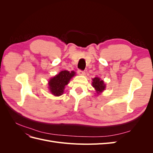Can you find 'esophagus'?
Wrapping results in <instances>:
<instances>
[{"label":"esophagus","instance_id":"obj_1","mask_svg":"<svg viewBox=\"0 0 153 153\" xmlns=\"http://www.w3.org/2000/svg\"><path fill=\"white\" fill-rule=\"evenodd\" d=\"M78 75H84L85 73V71L80 70V69H79V70H78Z\"/></svg>","mask_w":153,"mask_h":153}]
</instances>
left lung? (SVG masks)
<instances>
[{
  "instance_id": "1",
  "label": "left lung",
  "mask_w": 153,
  "mask_h": 153,
  "mask_svg": "<svg viewBox=\"0 0 153 153\" xmlns=\"http://www.w3.org/2000/svg\"><path fill=\"white\" fill-rule=\"evenodd\" d=\"M92 87L95 89L96 93L98 94L101 93L105 89L106 87V85L105 84L103 80H101V78L99 77H95L92 78Z\"/></svg>"
}]
</instances>
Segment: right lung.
I'll return each instance as SVG.
<instances>
[{
    "instance_id": "right-lung-1",
    "label": "right lung",
    "mask_w": 153,
    "mask_h": 153,
    "mask_svg": "<svg viewBox=\"0 0 153 153\" xmlns=\"http://www.w3.org/2000/svg\"><path fill=\"white\" fill-rule=\"evenodd\" d=\"M75 75V71H62L57 75L51 78L48 81V89L51 93L55 96L63 94L65 86L68 84L71 78Z\"/></svg>"
}]
</instances>
